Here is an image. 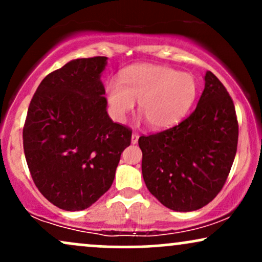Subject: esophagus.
Masks as SVG:
<instances>
[{
    "label": "esophagus",
    "instance_id": "obj_1",
    "mask_svg": "<svg viewBox=\"0 0 262 262\" xmlns=\"http://www.w3.org/2000/svg\"><path fill=\"white\" fill-rule=\"evenodd\" d=\"M138 140H139V134L137 133L132 134V144H137Z\"/></svg>",
    "mask_w": 262,
    "mask_h": 262
}]
</instances>
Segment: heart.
<instances>
[{"mask_svg":"<svg viewBox=\"0 0 262 262\" xmlns=\"http://www.w3.org/2000/svg\"><path fill=\"white\" fill-rule=\"evenodd\" d=\"M107 100L114 119L122 122L139 102V111L156 130L173 127L193 104L197 82L191 74L169 66L135 64L122 70L119 82L106 83Z\"/></svg>","mask_w":262,"mask_h":262,"instance_id":"obj_1","label":"heart"}]
</instances>
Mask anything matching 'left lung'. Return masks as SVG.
<instances>
[{"label":"left lung","mask_w":262,"mask_h":262,"mask_svg":"<svg viewBox=\"0 0 262 262\" xmlns=\"http://www.w3.org/2000/svg\"><path fill=\"white\" fill-rule=\"evenodd\" d=\"M196 110L175 127L139 138L141 172L150 193L176 212L208 204L223 188L236 154L233 100L207 71Z\"/></svg>","instance_id":"left-lung-1"}]
</instances>
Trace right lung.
<instances>
[{"label":"right lung","mask_w":262,"mask_h":262,"mask_svg":"<svg viewBox=\"0 0 262 262\" xmlns=\"http://www.w3.org/2000/svg\"><path fill=\"white\" fill-rule=\"evenodd\" d=\"M106 56L71 60L44 77L29 104L23 148L40 193L64 210L92 206L112 186L132 130L107 113Z\"/></svg>","instance_id":"1"}]
</instances>
